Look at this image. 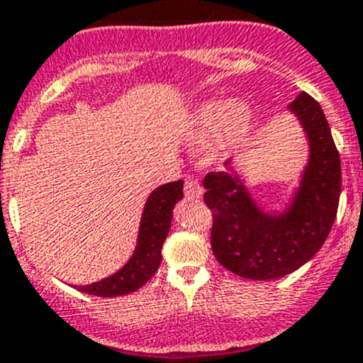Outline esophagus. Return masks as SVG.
<instances>
[{
	"mask_svg": "<svg viewBox=\"0 0 363 363\" xmlns=\"http://www.w3.org/2000/svg\"><path fill=\"white\" fill-rule=\"evenodd\" d=\"M184 191H185V198H187V200H196V198L201 196V192H203L201 191V185L198 184V179H194V178L185 179Z\"/></svg>",
	"mask_w": 363,
	"mask_h": 363,
	"instance_id": "34e87169",
	"label": "esophagus"
}]
</instances>
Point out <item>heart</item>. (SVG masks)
I'll return each mask as SVG.
<instances>
[{
	"label": "heart",
	"mask_w": 363,
	"mask_h": 363,
	"mask_svg": "<svg viewBox=\"0 0 363 363\" xmlns=\"http://www.w3.org/2000/svg\"><path fill=\"white\" fill-rule=\"evenodd\" d=\"M247 112L233 99H214L200 105L189 120L187 136L192 143L209 145L221 138V145L238 143L247 130Z\"/></svg>",
	"instance_id": "heart-1"
}]
</instances>
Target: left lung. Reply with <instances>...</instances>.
I'll list each match as a JSON object with an SVG mask.
<instances>
[{
  "mask_svg": "<svg viewBox=\"0 0 363 363\" xmlns=\"http://www.w3.org/2000/svg\"><path fill=\"white\" fill-rule=\"evenodd\" d=\"M289 108L311 143L309 165L289 213L278 218L262 213L234 172H209L203 178V200L213 211V252L242 278L272 280L296 271L320 251L335 223L342 167L325 114L307 92Z\"/></svg>",
  "mask_w": 363,
  "mask_h": 363,
  "instance_id": "8db88e82",
  "label": "left lung"
}]
</instances>
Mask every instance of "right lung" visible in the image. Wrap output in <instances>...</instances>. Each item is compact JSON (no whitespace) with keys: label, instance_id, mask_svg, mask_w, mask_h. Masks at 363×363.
<instances>
[{"label":"right lung","instance_id":"right-lung-1","mask_svg":"<svg viewBox=\"0 0 363 363\" xmlns=\"http://www.w3.org/2000/svg\"><path fill=\"white\" fill-rule=\"evenodd\" d=\"M184 198V182H171L158 187L149 196L143 209L138 245L133 258L123 269L91 285H78L76 289L94 296H121L145 285L162 264V245L171 229L172 207Z\"/></svg>","mask_w":363,"mask_h":363}]
</instances>
